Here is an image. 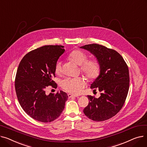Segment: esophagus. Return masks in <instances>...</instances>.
Wrapping results in <instances>:
<instances>
[{
    "label": "esophagus",
    "instance_id": "obj_1",
    "mask_svg": "<svg viewBox=\"0 0 147 147\" xmlns=\"http://www.w3.org/2000/svg\"><path fill=\"white\" fill-rule=\"evenodd\" d=\"M78 96H78V95H72V94H68V98H72V97H78Z\"/></svg>",
    "mask_w": 147,
    "mask_h": 147
}]
</instances>
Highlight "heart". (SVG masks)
Masks as SVG:
<instances>
[{
  "mask_svg": "<svg viewBox=\"0 0 147 147\" xmlns=\"http://www.w3.org/2000/svg\"><path fill=\"white\" fill-rule=\"evenodd\" d=\"M87 53L80 49H75L68 55V58L76 64L80 65L81 71L90 80L96 79L101 71V66L96 59H88ZM55 72L59 74L62 72V63L57 61ZM61 87L66 91L73 94H79L85 86V82L82 78H67L61 82Z\"/></svg>",
  "mask_w": 147,
  "mask_h": 147,
  "instance_id": "heart-1",
  "label": "heart"
}]
</instances>
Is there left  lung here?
<instances>
[{
	"label": "left lung",
	"mask_w": 147,
	"mask_h": 147,
	"mask_svg": "<svg viewBox=\"0 0 147 147\" xmlns=\"http://www.w3.org/2000/svg\"><path fill=\"white\" fill-rule=\"evenodd\" d=\"M95 56L101 66L100 74L91 84L94 91L101 92L98 98L88 95V105L83 113L96 121H102L117 114L124 105L129 88L128 67L120 53L96 43L81 46Z\"/></svg>",
	"instance_id": "left-lung-1"
}]
</instances>
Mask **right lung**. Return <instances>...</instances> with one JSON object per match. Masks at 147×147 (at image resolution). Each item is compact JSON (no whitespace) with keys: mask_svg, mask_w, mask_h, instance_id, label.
Instances as JSON below:
<instances>
[{"mask_svg":"<svg viewBox=\"0 0 147 147\" xmlns=\"http://www.w3.org/2000/svg\"><path fill=\"white\" fill-rule=\"evenodd\" d=\"M61 45H45L27 53L18 65L15 88L20 105L32 118L43 123L57 119L65 107L68 95L60 90L46 95L48 86L57 88L52 80L55 65L65 49Z\"/></svg>","mask_w":147,"mask_h":147,"instance_id":"add662e5","label":"right lung"}]
</instances>
